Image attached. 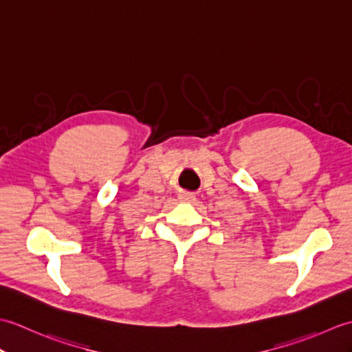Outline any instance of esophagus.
<instances>
[{"label":"esophagus","instance_id":"34e87169","mask_svg":"<svg viewBox=\"0 0 352 352\" xmlns=\"http://www.w3.org/2000/svg\"><path fill=\"white\" fill-rule=\"evenodd\" d=\"M178 198H180V201H192V199L195 198V197H193V193H189V192H182V193H180V197H178Z\"/></svg>","mask_w":352,"mask_h":352}]
</instances>
